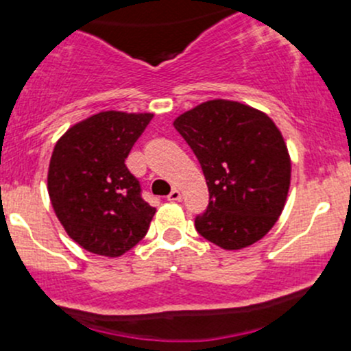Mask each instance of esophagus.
Segmentation results:
<instances>
[{
	"label": "esophagus",
	"mask_w": 351,
	"mask_h": 351,
	"mask_svg": "<svg viewBox=\"0 0 351 351\" xmlns=\"http://www.w3.org/2000/svg\"><path fill=\"white\" fill-rule=\"evenodd\" d=\"M168 200H169V202H178V200H182V192H180L178 189L171 190V193H169V195H168Z\"/></svg>",
	"instance_id": "1"
}]
</instances>
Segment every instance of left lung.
Returning <instances> with one entry per match:
<instances>
[{
    "instance_id": "1",
    "label": "left lung",
    "mask_w": 351,
    "mask_h": 351,
    "mask_svg": "<svg viewBox=\"0 0 351 351\" xmlns=\"http://www.w3.org/2000/svg\"><path fill=\"white\" fill-rule=\"evenodd\" d=\"M198 158L208 207L195 228L222 250L260 241L285 207L292 162L284 136L261 110L208 100L173 122Z\"/></svg>"
}]
</instances>
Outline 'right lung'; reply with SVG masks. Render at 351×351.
<instances>
[{"instance_id": "obj_1", "label": "right lung", "mask_w": 351, "mask_h": 351, "mask_svg": "<svg viewBox=\"0 0 351 351\" xmlns=\"http://www.w3.org/2000/svg\"><path fill=\"white\" fill-rule=\"evenodd\" d=\"M153 117L98 112L56 143L47 173L51 204L67 236L90 253L122 256L149 229L156 208L141 197L125 158Z\"/></svg>"}]
</instances>
